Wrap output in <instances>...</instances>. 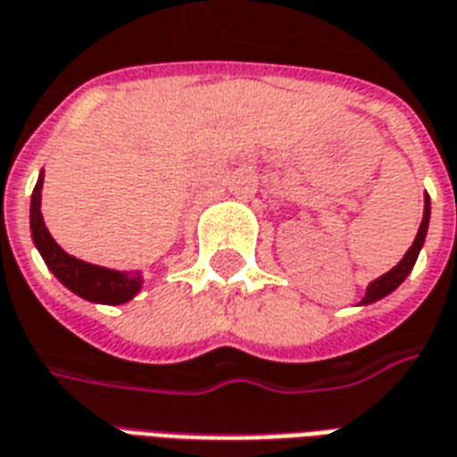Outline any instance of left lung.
Listing matches in <instances>:
<instances>
[{
  "label": "left lung",
  "instance_id": "8db88e82",
  "mask_svg": "<svg viewBox=\"0 0 457 457\" xmlns=\"http://www.w3.org/2000/svg\"><path fill=\"white\" fill-rule=\"evenodd\" d=\"M428 222H430V197L428 193H426V195H423V220H420V228H418V235L416 239H413V245L408 247V252L403 254V260L398 262L394 270H388V272L381 274L378 279H373V282L366 287V295H363V299L359 302V304L361 306L373 304V302L384 299V296L395 292V289L403 284V279L411 274L413 264H416L418 254H420V250H423V242H426V235H428Z\"/></svg>",
  "mask_w": 457,
  "mask_h": 457
}]
</instances>
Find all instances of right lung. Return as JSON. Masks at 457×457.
<instances>
[{"label": "right lung", "mask_w": 457, "mask_h": 457, "mask_svg": "<svg viewBox=\"0 0 457 457\" xmlns=\"http://www.w3.org/2000/svg\"><path fill=\"white\" fill-rule=\"evenodd\" d=\"M41 187H44V170L39 173L37 187L31 193V207H29V228H31V239L34 247L46 262L54 277L71 289L73 295H79L86 302H96V304H126L133 296L143 289V274L140 272H118V270H108L101 264H91V262L76 260L73 254L63 252L56 239L51 237V232L44 225V215H41Z\"/></svg>", "instance_id": "obj_1"}]
</instances>
